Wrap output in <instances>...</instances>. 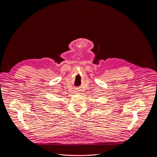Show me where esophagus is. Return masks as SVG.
<instances>
[{
  "instance_id": "obj_1",
  "label": "esophagus",
  "mask_w": 157,
  "mask_h": 157,
  "mask_svg": "<svg viewBox=\"0 0 157 157\" xmlns=\"http://www.w3.org/2000/svg\"><path fill=\"white\" fill-rule=\"evenodd\" d=\"M76 92H78V91H76Z\"/></svg>"
}]
</instances>
